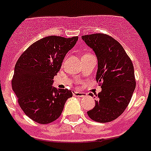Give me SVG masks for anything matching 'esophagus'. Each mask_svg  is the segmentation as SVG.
<instances>
[{
    "mask_svg": "<svg viewBox=\"0 0 151 151\" xmlns=\"http://www.w3.org/2000/svg\"><path fill=\"white\" fill-rule=\"evenodd\" d=\"M87 94H85L83 92H80V91H74L73 92V96H76V97H85Z\"/></svg>",
    "mask_w": 151,
    "mask_h": 151,
    "instance_id": "34e87169",
    "label": "esophagus"
}]
</instances>
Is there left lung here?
Instances as JSON below:
<instances>
[{
    "label": "left lung",
    "mask_w": 151,
    "mask_h": 151,
    "mask_svg": "<svg viewBox=\"0 0 151 151\" xmlns=\"http://www.w3.org/2000/svg\"><path fill=\"white\" fill-rule=\"evenodd\" d=\"M82 39L96 53V80L102 88L88 114L96 122L108 123L123 114L131 101L136 86L133 63L123 46L106 34L85 35Z\"/></svg>",
    "instance_id": "obj_1"
}]
</instances>
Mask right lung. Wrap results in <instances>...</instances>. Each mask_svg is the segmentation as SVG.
I'll use <instances>...</instances> for the list:
<instances>
[{
    "instance_id": "1",
    "label": "right lung",
    "mask_w": 151,
    "mask_h": 151,
    "mask_svg": "<svg viewBox=\"0 0 151 151\" xmlns=\"http://www.w3.org/2000/svg\"><path fill=\"white\" fill-rule=\"evenodd\" d=\"M78 37L50 36L30 45L18 59L12 80V90L24 114L40 124L60 116L71 90L52 87L65 55L74 47Z\"/></svg>"
}]
</instances>
